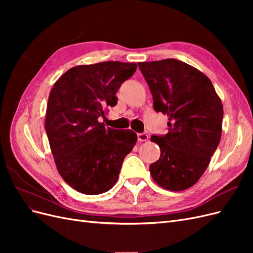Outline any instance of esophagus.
Listing matches in <instances>:
<instances>
[{
  "mask_svg": "<svg viewBox=\"0 0 253 253\" xmlns=\"http://www.w3.org/2000/svg\"><path fill=\"white\" fill-rule=\"evenodd\" d=\"M138 137V141H148L149 140V135L147 133H140L137 135Z\"/></svg>",
  "mask_w": 253,
  "mask_h": 253,
  "instance_id": "1",
  "label": "esophagus"
}]
</instances>
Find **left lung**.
<instances>
[{"instance_id": "8db88e82", "label": "left lung", "mask_w": 253, "mask_h": 253, "mask_svg": "<svg viewBox=\"0 0 253 253\" xmlns=\"http://www.w3.org/2000/svg\"><path fill=\"white\" fill-rule=\"evenodd\" d=\"M153 106L169 117V132L151 136L160 157L150 166L152 178L164 189L182 191L198 181L221 137L223 104L207 76L182 61L139 62Z\"/></svg>"}]
</instances>
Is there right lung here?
Segmentation results:
<instances>
[{
  "mask_svg": "<svg viewBox=\"0 0 253 253\" xmlns=\"http://www.w3.org/2000/svg\"><path fill=\"white\" fill-rule=\"evenodd\" d=\"M136 63L106 61L77 65L53 84L45 129L61 177L87 195L109 191L117 182L125 157L136 144L132 129L105 127L99 118L116 105L120 85Z\"/></svg>",
  "mask_w": 253,
  "mask_h": 253,
  "instance_id": "obj_1",
  "label": "right lung"
}]
</instances>
